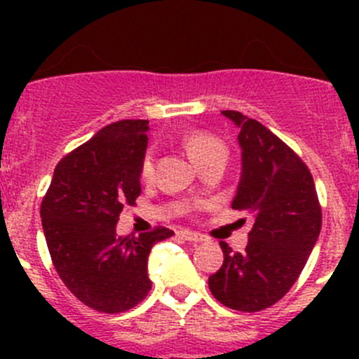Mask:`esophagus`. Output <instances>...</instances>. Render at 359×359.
Wrapping results in <instances>:
<instances>
[{
  "label": "esophagus",
  "instance_id": "esophagus-1",
  "mask_svg": "<svg viewBox=\"0 0 359 359\" xmlns=\"http://www.w3.org/2000/svg\"><path fill=\"white\" fill-rule=\"evenodd\" d=\"M180 236L184 238V240L186 241H191V243H200V241H203L205 240V238L201 236V234H198V233H194V231H180Z\"/></svg>",
  "mask_w": 359,
  "mask_h": 359
}]
</instances>
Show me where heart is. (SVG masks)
<instances>
[{"label":"heart","mask_w":359,"mask_h":359,"mask_svg":"<svg viewBox=\"0 0 359 359\" xmlns=\"http://www.w3.org/2000/svg\"><path fill=\"white\" fill-rule=\"evenodd\" d=\"M180 142H182V147L186 149V153L189 154V158L193 159L198 166L212 158H226L227 153L222 140L217 139L212 133L203 132V130H189V132H186L180 137ZM151 175H153V156L147 154V156L142 159V165H140V177H142L144 180H149Z\"/></svg>","instance_id":"1"}]
</instances>
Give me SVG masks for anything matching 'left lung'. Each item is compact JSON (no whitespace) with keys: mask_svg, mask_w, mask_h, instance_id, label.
Returning <instances> with one entry per match:
<instances>
[{"mask_svg":"<svg viewBox=\"0 0 359 359\" xmlns=\"http://www.w3.org/2000/svg\"><path fill=\"white\" fill-rule=\"evenodd\" d=\"M240 128L241 177L234 210L253 215L243 253L220 241L224 264L208 278L226 307L257 313L295 283L321 231V206L306 163L271 130L238 111H222Z\"/></svg>","mask_w":359,"mask_h":359,"instance_id":"1","label":"left lung"}]
</instances>
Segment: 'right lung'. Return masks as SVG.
<instances>
[{"label": "right lung", "instance_id": "obj_1", "mask_svg": "<svg viewBox=\"0 0 359 359\" xmlns=\"http://www.w3.org/2000/svg\"><path fill=\"white\" fill-rule=\"evenodd\" d=\"M147 119L111 123L55 166L41 203V222L52 262L64 285L85 306L123 313L149 293L147 259L153 245L173 236L156 227L139 236H118L125 205L140 194Z\"/></svg>", "mask_w": 359, "mask_h": 359}]
</instances>
